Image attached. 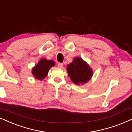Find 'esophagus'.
<instances>
[{"instance_id":"esophagus-1","label":"esophagus","mask_w":132,"mask_h":132,"mask_svg":"<svg viewBox=\"0 0 132 132\" xmlns=\"http://www.w3.org/2000/svg\"><path fill=\"white\" fill-rule=\"evenodd\" d=\"M57 66H58V68H62L63 66V64L62 63H58Z\"/></svg>"}]
</instances>
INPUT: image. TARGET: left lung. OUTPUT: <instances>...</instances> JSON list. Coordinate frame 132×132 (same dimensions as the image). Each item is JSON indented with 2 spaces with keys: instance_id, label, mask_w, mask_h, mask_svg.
I'll list each match as a JSON object with an SVG mask.
<instances>
[{
  "instance_id": "obj_1",
  "label": "left lung",
  "mask_w": 132,
  "mask_h": 132,
  "mask_svg": "<svg viewBox=\"0 0 132 132\" xmlns=\"http://www.w3.org/2000/svg\"><path fill=\"white\" fill-rule=\"evenodd\" d=\"M67 72L72 82L78 85L88 82L93 74L89 65L80 57H76L68 64Z\"/></svg>"
}]
</instances>
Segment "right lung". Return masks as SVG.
Returning <instances> with one entry per match:
<instances>
[{"mask_svg": "<svg viewBox=\"0 0 132 132\" xmlns=\"http://www.w3.org/2000/svg\"><path fill=\"white\" fill-rule=\"evenodd\" d=\"M55 65L52 60H48L46 58H42L35 66L32 69V74L36 79L42 80L47 76L49 69Z\"/></svg>", "mask_w": 132, "mask_h": 132, "instance_id": "right-lung-1", "label": "right lung"}]
</instances>
